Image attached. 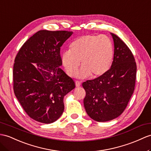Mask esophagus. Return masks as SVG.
I'll use <instances>...</instances> for the list:
<instances>
[{
	"instance_id": "34e87169",
	"label": "esophagus",
	"mask_w": 151,
	"mask_h": 151,
	"mask_svg": "<svg viewBox=\"0 0 151 151\" xmlns=\"http://www.w3.org/2000/svg\"><path fill=\"white\" fill-rule=\"evenodd\" d=\"M76 87H79L81 86L80 81H76Z\"/></svg>"
}]
</instances>
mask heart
I'll list each match as a JSON object with an SVG mask.
<instances>
[{"label":"heart","instance_id":"1","mask_svg":"<svg viewBox=\"0 0 151 151\" xmlns=\"http://www.w3.org/2000/svg\"><path fill=\"white\" fill-rule=\"evenodd\" d=\"M70 50L61 54V61L67 74L74 76L81 64L82 67L76 74L81 79L91 75L93 78L103 76L110 68L114 56L113 42L109 37L99 35L81 36L73 42Z\"/></svg>","mask_w":151,"mask_h":151}]
</instances>
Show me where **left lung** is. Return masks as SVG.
<instances>
[{
  "label": "left lung",
  "mask_w": 151,
  "mask_h": 151,
  "mask_svg": "<svg viewBox=\"0 0 151 151\" xmlns=\"http://www.w3.org/2000/svg\"><path fill=\"white\" fill-rule=\"evenodd\" d=\"M114 42L111 67L103 76L83 83L86 91L84 106L91 119L106 122L123 113L133 93L137 64L131 51L122 40L111 33Z\"/></svg>",
  "instance_id": "left-lung-1"
}]
</instances>
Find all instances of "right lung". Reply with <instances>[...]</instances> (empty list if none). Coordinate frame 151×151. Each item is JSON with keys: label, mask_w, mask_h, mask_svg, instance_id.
<instances>
[{"label": "right lung", "mask_w": 151, "mask_h": 151, "mask_svg": "<svg viewBox=\"0 0 151 151\" xmlns=\"http://www.w3.org/2000/svg\"><path fill=\"white\" fill-rule=\"evenodd\" d=\"M72 31H39L18 51L13 65V90L31 119L50 124L64 111L65 95L76 87L60 68V47Z\"/></svg>", "instance_id": "1"}]
</instances>
